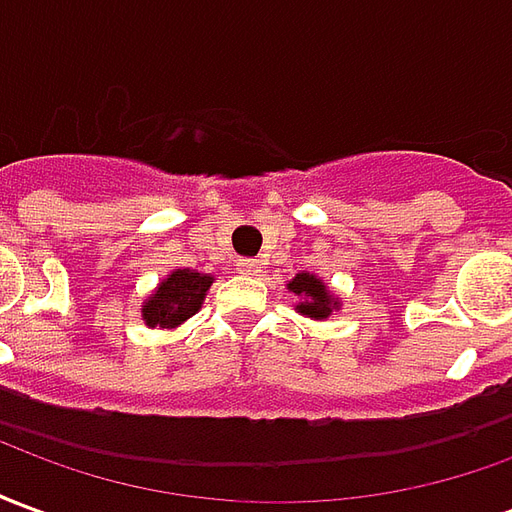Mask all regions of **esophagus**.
<instances>
[{
  "instance_id": "34e87169",
  "label": "esophagus",
  "mask_w": 512,
  "mask_h": 512,
  "mask_svg": "<svg viewBox=\"0 0 512 512\" xmlns=\"http://www.w3.org/2000/svg\"><path fill=\"white\" fill-rule=\"evenodd\" d=\"M238 268H241V274H257V271H260V260H255V257H244V260H238Z\"/></svg>"
}]
</instances>
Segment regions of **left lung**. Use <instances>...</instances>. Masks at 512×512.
I'll use <instances>...</instances> for the list:
<instances>
[{
    "instance_id": "1",
    "label": "left lung",
    "mask_w": 512,
    "mask_h": 512,
    "mask_svg": "<svg viewBox=\"0 0 512 512\" xmlns=\"http://www.w3.org/2000/svg\"><path fill=\"white\" fill-rule=\"evenodd\" d=\"M290 290L296 296H304V301L299 304V312L310 315V318H329L332 307H337V301L329 296L326 285H323L321 279L312 277V274H299L290 282Z\"/></svg>"
}]
</instances>
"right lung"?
Instances as JSON below:
<instances>
[{"label": "right lung", "mask_w": 512, "mask_h": 512, "mask_svg": "<svg viewBox=\"0 0 512 512\" xmlns=\"http://www.w3.org/2000/svg\"><path fill=\"white\" fill-rule=\"evenodd\" d=\"M211 279L213 277H208V274H197L189 268L172 271L142 307V318H145L147 326L169 329V326H178L186 318H191L200 310L205 290L211 288Z\"/></svg>", "instance_id": "obj_1"}]
</instances>
